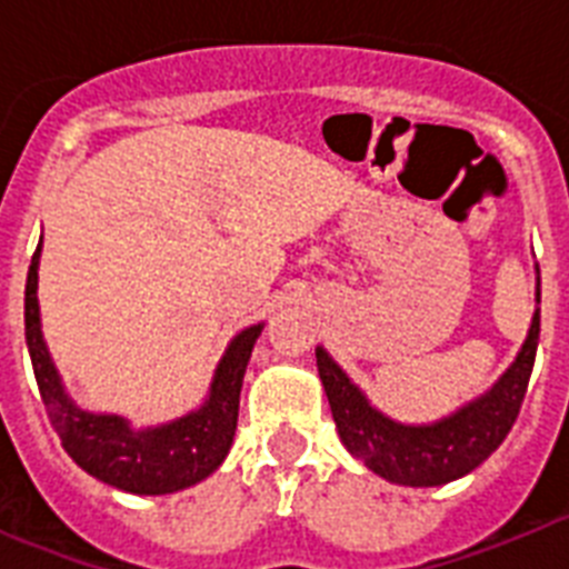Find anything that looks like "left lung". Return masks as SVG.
<instances>
[{"label": "left lung", "mask_w": 569, "mask_h": 569, "mask_svg": "<svg viewBox=\"0 0 569 569\" xmlns=\"http://www.w3.org/2000/svg\"><path fill=\"white\" fill-rule=\"evenodd\" d=\"M539 301L541 279L536 276V313L512 365L492 381L490 390L427 425H405L381 413L361 393V387L336 365L333 356L321 345L316 347V367L341 445L367 470L401 487H441L476 470L492 450H499L521 410L539 347Z\"/></svg>", "instance_id": "obj_1"}]
</instances>
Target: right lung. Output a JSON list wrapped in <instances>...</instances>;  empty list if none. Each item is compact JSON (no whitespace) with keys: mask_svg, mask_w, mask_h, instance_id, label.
<instances>
[{"mask_svg":"<svg viewBox=\"0 0 569 569\" xmlns=\"http://www.w3.org/2000/svg\"><path fill=\"white\" fill-rule=\"evenodd\" d=\"M39 256L42 239L30 259L24 284V341L48 419L70 459L93 479L136 496H164L208 479L233 445L241 379L264 321L230 339L213 370L208 396L196 410L164 425L133 427L124 416L84 410L64 390L39 319Z\"/></svg>","mask_w":569,"mask_h":569,"instance_id":"add662e5","label":"right lung"}]
</instances>
